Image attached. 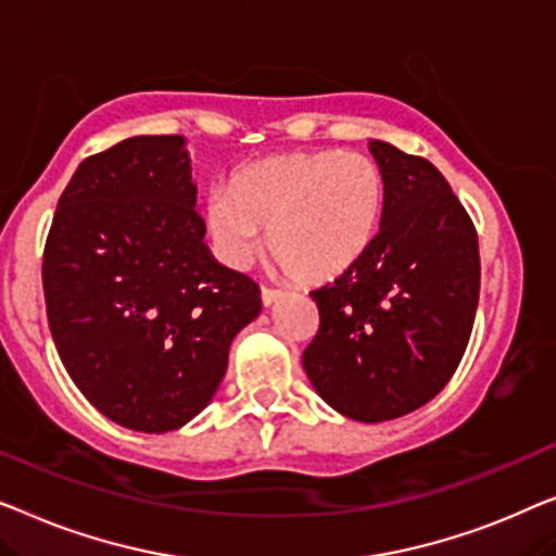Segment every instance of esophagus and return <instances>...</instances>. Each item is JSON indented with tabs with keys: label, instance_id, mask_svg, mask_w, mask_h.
Segmentation results:
<instances>
[{
	"label": "esophagus",
	"instance_id": "esophagus-1",
	"mask_svg": "<svg viewBox=\"0 0 556 556\" xmlns=\"http://www.w3.org/2000/svg\"><path fill=\"white\" fill-rule=\"evenodd\" d=\"M281 296V289H271V287H262V304L264 307H269V304H275Z\"/></svg>",
	"mask_w": 556,
	"mask_h": 556
}]
</instances>
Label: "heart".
<instances>
[{
    "label": "heart",
    "instance_id": "1",
    "mask_svg": "<svg viewBox=\"0 0 556 556\" xmlns=\"http://www.w3.org/2000/svg\"><path fill=\"white\" fill-rule=\"evenodd\" d=\"M386 178L370 155L294 151L254 161L229 189L206 199V229L216 254L233 269L264 247L304 285L340 277L370 249L380 229Z\"/></svg>",
    "mask_w": 556,
    "mask_h": 556
}]
</instances>
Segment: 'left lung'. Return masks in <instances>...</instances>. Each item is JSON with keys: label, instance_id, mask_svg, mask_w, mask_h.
Instances as JSON below:
<instances>
[{"label": "left lung", "instance_id": "obj_1", "mask_svg": "<svg viewBox=\"0 0 556 556\" xmlns=\"http://www.w3.org/2000/svg\"><path fill=\"white\" fill-rule=\"evenodd\" d=\"M386 178L380 231L348 271L309 292L319 330L302 355L319 397L380 424L435 397L466 353L481 262L471 216L441 170L370 140Z\"/></svg>", "mask_w": 556, "mask_h": 556}]
</instances>
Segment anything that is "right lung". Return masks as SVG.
<instances>
[{
    "mask_svg": "<svg viewBox=\"0 0 556 556\" xmlns=\"http://www.w3.org/2000/svg\"><path fill=\"white\" fill-rule=\"evenodd\" d=\"M184 136L121 140L77 166L45 244L47 323L80 393L166 433L206 408L260 287L211 256Z\"/></svg>",
    "mask_w": 556,
    "mask_h": 556,
    "instance_id": "obj_1",
    "label": "right lung"
}]
</instances>
